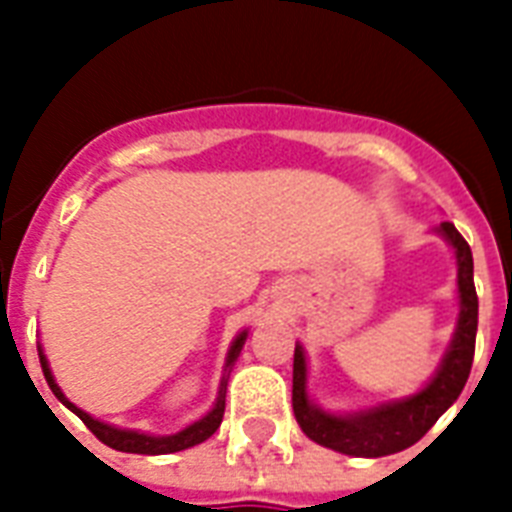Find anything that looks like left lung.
<instances>
[{
  "mask_svg": "<svg viewBox=\"0 0 512 512\" xmlns=\"http://www.w3.org/2000/svg\"><path fill=\"white\" fill-rule=\"evenodd\" d=\"M444 236L457 257V295H460V319L454 329L452 345L433 380L414 396L388 401L356 414L324 412L308 398V364L303 345H295V369H292V409L300 428L311 441L335 449L350 457H385L409 449L428 433L441 414L460 398L468 382L473 353H476L478 295L473 284V255L468 241L452 223H441Z\"/></svg>",
  "mask_w": 512,
  "mask_h": 512,
  "instance_id": "left-lung-1",
  "label": "left lung"
}]
</instances>
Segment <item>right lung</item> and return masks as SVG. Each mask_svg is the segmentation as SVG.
<instances>
[{
    "instance_id": "1",
    "label": "right lung",
    "mask_w": 512,
    "mask_h": 512,
    "mask_svg": "<svg viewBox=\"0 0 512 512\" xmlns=\"http://www.w3.org/2000/svg\"><path fill=\"white\" fill-rule=\"evenodd\" d=\"M244 340H247V332H241L236 340L231 342V350H228V356H225V374L223 380H220V390H217V401L215 406L209 409L201 420L191 422L188 428H183L180 433H172V436H148V433H140V430H122V428H114V425H108V422H100L95 417L74 406L63 396V390L58 388V382L52 377L50 372V364H47V356H44L42 350H39V361H42V372H44V380L50 385V390L55 396L63 401V404L71 409V412L79 417V420L87 425V428L95 433V436L103 441L106 446L116 449V452H130V454H172V452H183L188 446H196L201 441H207L217 428H220V422H223V412H225V385H228V372H231L233 361L239 358L241 348H244Z\"/></svg>"
}]
</instances>
